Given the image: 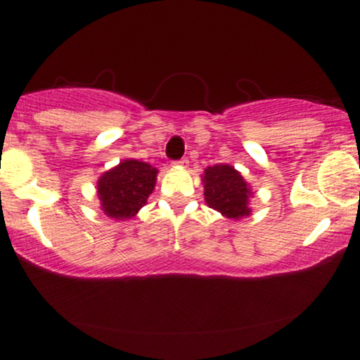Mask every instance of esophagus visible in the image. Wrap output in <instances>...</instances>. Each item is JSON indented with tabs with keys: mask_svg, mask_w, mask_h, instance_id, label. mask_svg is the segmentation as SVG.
<instances>
[{
	"mask_svg": "<svg viewBox=\"0 0 360 360\" xmlns=\"http://www.w3.org/2000/svg\"><path fill=\"white\" fill-rule=\"evenodd\" d=\"M176 166L177 167H188V164H189V160H188V157H183V159H179V160H176Z\"/></svg>",
	"mask_w": 360,
	"mask_h": 360,
	"instance_id": "34e87169",
	"label": "esophagus"
}]
</instances>
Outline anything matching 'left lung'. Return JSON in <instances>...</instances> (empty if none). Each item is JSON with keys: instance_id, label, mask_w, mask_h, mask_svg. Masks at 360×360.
Listing matches in <instances>:
<instances>
[{"instance_id": "obj_1", "label": "left lung", "mask_w": 360, "mask_h": 360, "mask_svg": "<svg viewBox=\"0 0 360 360\" xmlns=\"http://www.w3.org/2000/svg\"><path fill=\"white\" fill-rule=\"evenodd\" d=\"M205 200L210 208L220 212L223 217L238 218L247 217L249 208V186H247L240 172L232 166L218 164L205 171Z\"/></svg>"}]
</instances>
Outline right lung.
<instances>
[{
	"label": "right lung",
	"mask_w": 360,
	"mask_h": 360,
	"mask_svg": "<svg viewBox=\"0 0 360 360\" xmlns=\"http://www.w3.org/2000/svg\"><path fill=\"white\" fill-rule=\"evenodd\" d=\"M157 169L140 160H123L98 181L103 212L115 220H127L147 203L154 191Z\"/></svg>",
	"instance_id": "add662e5"
}]
</instances>
